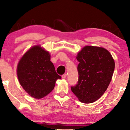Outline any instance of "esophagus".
Here are the masks:
<instances>
[{
    "label": "esophagus",
    "mask_w": 130,
    "mask_h": 130,
    "mask_svg": "<svg viewBox=\"0 0 130 130\" xmlns=\"http://www.w3.org/2000/svg\"><path fill=\"white\" fill-rule=\"evenodd\" d=\"M61 77H62V78H63V79H65V78L67 77V74H63Z\"/></svg>",
    "instance_id": "34e87169"
}]
</instances>
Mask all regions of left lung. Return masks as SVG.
Listing matches in <instances>:
<instances>
[{"mask_svg": "<svg viewBox=\"0 0 130 130\" xmlns=\"http://www.w3.org/2000/svg\"><path fill=\"white\" fill-rule=\"evenodd\" d=\"M79 79L71 90L82 102L92 103L107 89L115 69L111 54L102 47L86 46L77 56Z\"/></svg>", "mask_w": 130, "mask_h": 130, "instance_id": "1", "label": "left lung"}]
</instances>
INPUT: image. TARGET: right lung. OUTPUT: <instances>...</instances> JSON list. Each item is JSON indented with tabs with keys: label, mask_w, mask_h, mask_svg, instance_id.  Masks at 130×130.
I'll use <instances>...</instances> for the list:
<instances>
[{
	"label": "right lung",
	"mask_w": 130,
	"mask_h": 130,
	"mask_svg": "<svg viewBox=\"0 0 130 130\" xmlns=\"http://www.w3.org/2000/svg\"><path fill=\"white\" fill-rule=\"evenodd\" d=\"M17 75L24 89L36 99L45 96L54 89L56 82L61 77L50 61V55L40 46L30 48L19 61Z\"/></svg>",
	"instance_id": "right-lung-1"
}]
</instances>
